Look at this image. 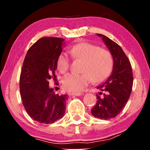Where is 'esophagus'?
<instances>
[{
  "label": "esophagus",
  "mask_w": 150,
  "mask_h": 150,
  "mask_svg": "<svg viewBox=\"0 0 150 150\" xmlns=\"http://www.w3.org/2000/svg\"><path fill=\"white\" fill-rule=\"evenodd\" d=\"M69 96H81L82 95V93H68Z\"/></svg>",
  "instance_id": "obj_1"
}]
</instances>
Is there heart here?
<instances>
[{
    "instance_id": "obj_1",
    "label": "heart",
    "mask_w": 150,
    "mask_h": 150,
    "mask_svg": "<svg viewBox=\"0 0 150 150\" xmlns=\"http://www.w3.org/2000/svg\"><path fill=\"white\" fill-rule=\"evenodd\" d=\"M74 58L83 61L80 74H67L63 78V86L65 90L71 92L82 91L90 81L100 83L106 80L112 72L113 59L108 51L89 43H81L70 50ZM57 67L65 73L69 67V59L65 53H61L57 59Z\"/></svg>"
}]
</instances>
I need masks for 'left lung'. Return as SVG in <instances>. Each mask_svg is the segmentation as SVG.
<instances>
[{"label":"left lung","instance_id":"left-lung-1","mask_svg":"<svg viewBox=\"0 0 150 150\" xmlns=\"http://www.w3.org/2000/svg\"><path fill=\"white\" fill-rule=\"evenodd\" d=\"M111 53L113 67L111 75L97 87V103L91 110L95 117L107 120L115 117L122 111L130 98L133 85L130 62L117 44L102 34H97Z\"/></svg>","mask_w":150,"mask_h":150}]
</instances>
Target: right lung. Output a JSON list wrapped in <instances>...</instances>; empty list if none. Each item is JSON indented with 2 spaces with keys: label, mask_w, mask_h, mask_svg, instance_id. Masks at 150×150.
<instances>
[{
  "label": "right lung",
  "mask_w": 150,
  "mask_h": 150,
  "mask_svg": "<svg viewBox=\"0 0 150 150\" xmlns=\"http://www.w3.org/2000/svg\"><path fill=\"white\" fill-rule=\"evenodd\" d=\"M64 39L42 38L28 49L20 77V91L26 112L41 124H52L65 111L67 95L49 87L48 80L56 79L57 59L65 46Z\"/></svg>",
  "instance_id": "right-lung-1"
}]
</instances>
